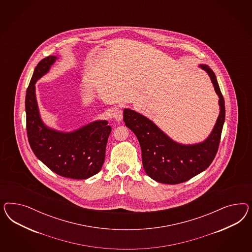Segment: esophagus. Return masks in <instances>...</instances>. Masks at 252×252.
<instances>
[{
	"mask_svg": "<svg viewBox=\"0 0 252 252\" xmlns=\"http://www.w3.org/2000/svg\"><path fill=\"white\" fill-rule=\"evenodd\" d=\"M111 115L112 117L115 119V121L117 122H121L123 119V112L122 110L118 107H115L111 110Z\"/></svg>",
	"mask_w": 252,
	"mask_h": 252,
	"instance_id": "esophagus-1",
	"label": "esophagus"
}]
</instances>
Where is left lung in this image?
<instances>
[{
  "instance_id": "1",
  "label": "left lung",
  "mask_w": 252,
  "mask_h": 252,
  "mask_svg": "<svg viewBox=\"0 0 252 252\" xmlns=\"http://www.w3.org/2000/svg\"><path fill=\"white\" fill-rule=\"evenodd\" d=\"M56 56L38 63L26 94L27 132L34 154L59 176L87 179L98 174L105 159L107 140L112 131L106 120L90 123L71 132L50 128L42 122L36 99L35 84L49 72Z\"/></svg>"
}]
</instances>
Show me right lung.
Returning a JSON list of instances; mask_svg holds the SVG:
<instances>
[{"label": "right lung", "instance_id": "right-lung-1", "mask_svg": "<svg viewBox=\"0 0 252 252\" xmlns=\"http://www.w3.org/2000/svg\"><path fill=\"white\" fill-rule=\"evenodd\" d=\"M199 67L211 77L220 105L214 129L203 142L192 145L177 143L144 115L130 109L124 110V122L140 144L146 174L159 183L176 185L189 180L210 166L218 151L225 118L224 99L213 70L207 64H199Z\"/></svg>", "mask_w": 252, "mask_h": 252}]
</instances>
